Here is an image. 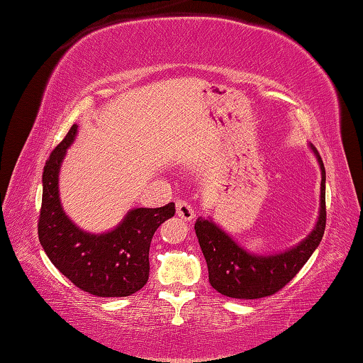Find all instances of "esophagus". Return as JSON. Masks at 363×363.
<instances>
[{
    "label": "esophagus",
    "instance_id": "obj_1",
    "mask_svg": "<svg viewBox=\"0 0 363 363\" xmlns=\"http://www.w3.org/2000/svg\"><path fill=\"white\" fill-rule=\"evenodd\" d=\"M175 212H177V215L178 217H180L182 220H186V221H189V220H193L194 218V211H193V207L188 204L186 201H177V204H175Z\"/></svg>",
    "mask_w": 363,
    "mask_h": 363
}]
</instances>
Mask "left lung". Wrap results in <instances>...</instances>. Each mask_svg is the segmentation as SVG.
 <instances>
[{"label": "left lung", "mask_w": 363, "mask_h": 363, "mask_svg": "<svg viewBox=\"0 0 363 363\" xmlns=\"http://www.w3.org/2000/svg\"><path fill=\"white\" fill-rule=\"evenodd\" d=\"M314 152L320 167L319 215L314 228L300 242L276 253H255L240 245L230 233L225 231L211 217H199L194 223L196 236L204 253L208 282L221 295L239 300H255L276 294L296 276L304 263L319 247L325 231V167L319 152Z\"/></svg>", "instance_id": "left-lung-1"}]
</instances>
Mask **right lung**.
Returning <instances> with one entry per match:
<instances>
[{
    "label": "right lung",
    "mask_w": 363,
    "mask_h": 363,
    "mask_svg": "<svg viewBox=\"0 0 363 363\" xmlns=\"http://www.w3.org/2000/svg\"><path fill=\"white\" fill-rule=\"evenodd\" d=\"M78 127L72 125L44 165L38 236L50 262L78 289L95 296H129L148 282L152 234L174 217L175 204L130 208L116 226L104 233L76 225L63 211L59 177Z\"/></svg>",
    "instance_id": "right-lung-1"
}]
</instances>
